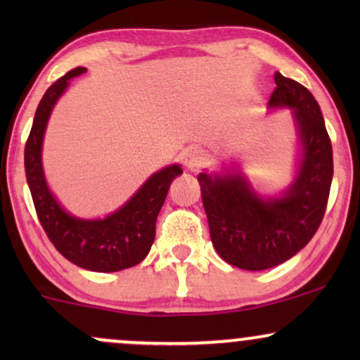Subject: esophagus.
Segmentation results:
<instances>
[{"label": "esophagus", "instance_id": "esophagus-1", "mask_svg": "<svg viewBox=\"0 0 360 360\" xmlns=\"http://www.w3.org/2000/svg\"><path fill=\"white\" fill-rule=\"evenodd\" d=\"M208 162H210V155L208 152L203 150V148L193 147L189 148L184 155V164L189 171H198V169L206 166Z\"/></svg>", "mask_w": 360, "mask_h": 360}]
</instances>
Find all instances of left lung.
Segmentation results:
<instances>
[{"label":"left lung","mask_w":360,"mask_h":360,"mask_svg":"<svg viewBox=\"0 0 360 360\" xmlns=\"http://www.w3.org/2000/svg\"><path fill=\"white\" fill-rule=\"evenodd\" d=\"M274 81L269 108L292 111L300 140L298 169L288 189L262 196L237 166L223 174L198 176L214 250L245 271L279 266L311 240L323 220L333 177L332 142L316 100L281 72Z\"/></svg>","instance_id":"1"}]
</instances>
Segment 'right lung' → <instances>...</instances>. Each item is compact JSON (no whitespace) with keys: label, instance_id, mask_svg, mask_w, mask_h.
<instances>
[{"label":"right lung","instance_id":"obj_1","mask_svg":"<svg viewBox=\"0 0 360 360\" xmlns=\"http://www.w3.org/2000/svg\"><path fill=\"white\" fill-rule=\"evenodd\" d=\"M84 72L86 68L72 69L45 91L25 146V174L40 225L65 259L88 271H123L147 257L155 238L157 214L166 201L169 186L183 174V169L172 164L154 172L125 205L105 218L86 220L65 212L45 181L44 135L53 106L69 81Z\"/></svg>","mask_w":360,"mask_h":360}]
</instances>
